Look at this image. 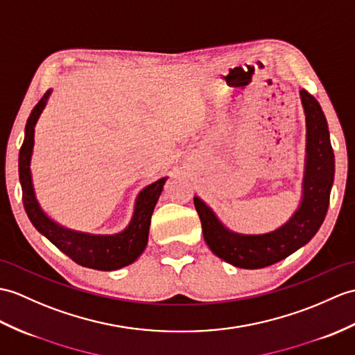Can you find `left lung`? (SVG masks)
Returning <instances> with one entry per match:
<instances>
[{
	"instance_id": "8db88e82",
	"label": "left lung",
	"mask_w": 355,
	"mask_h": 355,
	"mask_svg": "<svg viewBox=\"0 0 355 355\" xmlns=\"http://www.w3.org/2000/svg\"><path fill=\"white\" fill-rule=\"evenodd\" d=\"M306 113L307 145L302 198L291 219L265 234H241L228 230L207 204L195 196L204 241L211 252L236 268L260 269L286 259L309 243L325 219L334 181V154L325 114L316 98L300 90Z\"/></svg>"
}]
</instances>
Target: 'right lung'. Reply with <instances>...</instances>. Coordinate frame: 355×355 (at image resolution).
<instances>
[{"label": "right lung", "mask_w": 355, "mask_h": 355, "mask_svg": "<svg viewBox=\"0 0 355 355\" xmlns=\"http://www.w3.org/2000/svg\"><path fill=\"white\" fill-rule=\"evenodd\" d=\"M49 95H51V89L46 90V94L31 110L26 125V137H24L19 151V181L22 186V202L27 216L40 234H44L49 242L55 245L69 259L78 263L80 266L98 270H114L128 266L136 261L146 248L153 211L168 177L154 181L153 184L139 192L133 218L121 233L89 234L73 232V230L57 224L40 209L30 171L33 146H35V127L40 113L45 109Z\"/></svg>", "instance_id": "right-lung-1"}]
</instances>
